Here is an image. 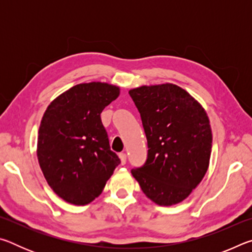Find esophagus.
Segmentation results:
<instances>
[{
    "label": "esophagus",
    "mask_w": 252,
    "mask_h": 252,
    "mask_svg": "<svg viewBox=\"0 0 252 252\" xmlns=\"http://www.w3.org/2000/svg\"><path fill=\"white\" fill-rule=\"evenodd\" d=\"M119 158H120V160H121V164L125 165L126 162V153H123V152L119 153Z\"/></svg>",
    "instance_id": "obj_1"
}]
</instances>
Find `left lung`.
Instances as JSON below:
<instances>
[{
  "mask_svg": "<svg viewBox=\"0 0 252 252\" xmlns=\"http://www.w3.org/2000/svg\"><path fill=\"white\" fill-rule=\"evenodd\" d=\"M129 94L141 116L149 148L146 163L132 169V176L159 206L181 202L209 167L212 132L207 112L172 83L142 85Z\"/></svg>",
  "mask_w": 252,
  "mask_h": 252,
  "instance_id": "1",
  "label": "left lung"
}]
</instances>
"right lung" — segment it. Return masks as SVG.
<instances>
[{"instance_id":"obj_1","label":"right lung","mask_w":252,"mask_h":252,"mask_svg":"<svg viewBox=\"0 0 252 252\" xmlns=\"http://www.w3.org/2000/svg\"><path fill=\"white\" fill-rule=\"evenodd\" d=\"M119 94L117 85L81 83L60 94L45 110L37 136V160L51 189L66 202H92L120 164L100 117Z\"/></svg>"}]
</instances>
